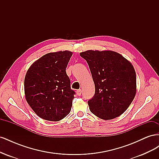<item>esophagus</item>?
<instances>
[{
  "mask_svg": "<svg viewBox=\"0 0 159 159\" xmlns=\"http://www.w3.org/2000/svg\"><path fill=\"white\" fill-rule=\"evenodd\" d=\"M76 93H77V95H81V89L77 90L76 91Z\"/></svg>",
  "mask_w": 159,
  "mask_h": 159,
  "instance_id": "34e87169",
  "label": "esophagus"
}]
</instances>
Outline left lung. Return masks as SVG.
<instances>
[{"mask_svg": "<svg viewBox=\"0 0 159 159\" xmlns=\"http://www.w3.org/2000/svg\"><path fill=\"white\" fill-rule=\"evenodd\" d=\"M80 55L87 61L95 84V95L88 102L91 112L104 120L120 116L136 94V73L132 64L111 50H87Z\"/></svg>", "mask_w": 159, "mask_h": 159, "instance_id": "left-lung-1", "label": "left lung"}]
</instances>
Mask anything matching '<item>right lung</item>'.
I'll return each instance as SVG.
<instances>
[{"label": "right lung", "mask_w": 159, "mask_h": 159, "mask_svg": "<svg viewBox=\"0 0 159 159\" xmlns=\"http://www.w3.org/2000/svg\"><path fill=\"white\" fill-rule=\"evenodd\" d=\"M72 54L68 50L48 53L34 62L26 72L25 98L42 119L58 121L70 112L75 92L66 70Z\"/></svg>", "instance_id": "1"}]
</instances>
